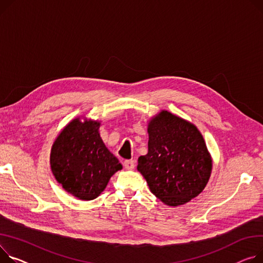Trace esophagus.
I'll list each match as a JSON object with an SVG mask.
<instances>
[{
  "label": "esophagus",
  "mask_w": 263,
  "mask_h": 263,
  "mask_svg": "<svg viewBox=\"0 0 263 263\" xmlns=\"http://www.w3.org/2000/svg\"><path fill=\"white\" fill-rule=\"evenodd\" d=\"M124 166H125L126 169H130L131 170V169H133L135 167V163H134L133 160H126L124 162Z\"/></svg>",
  "instance_id": "34e87169"
}]
</instances>
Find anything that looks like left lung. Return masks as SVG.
Here are the masks:
<instances>
[{
	"instance_id": "obj_1",
	"label": "left lung",
	"mask_w": 263,
	"mask_h": 263,
	"mask_svg": "<svg viewBox=\"0 0 263 263\" xmlns=\"http://www.w3.org/2000/svg\"><path fill=\"white\" fill-rule=\"evenodd\" d=\"M148 153L138 157L137 170L152 194L169 206L197 197L212 172V159L200 131L167 111L148 126Z\"/></svg>"
}]
</instances>
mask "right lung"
Returning <instances> with one entry per match:
<instances>
[{"instance_id":"add662e5","label":"right lung","mask_w":263,"mask_h":263,"mask_svg":"<svg viewBox=\"0 0 263 263\" xmlns=\"http://www.w3.org/2000/svg\"><path fill=\"white\" fill-rule=\"evenodd\" d=\"M100 122L79 119L59 134L50 153V167L62 187L80 200L97 198L110 178L122 168L101 141Z\"/></svg>"}]
</instances>
